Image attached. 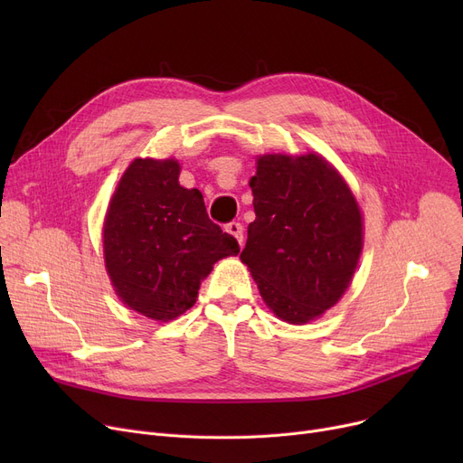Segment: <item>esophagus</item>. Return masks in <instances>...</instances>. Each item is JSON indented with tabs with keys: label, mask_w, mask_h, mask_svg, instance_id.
<instances>
[{
	"label": "esophagus",
	"mask_w": 463,
	"mask_h": 463,
	"mask_svg": "<svg viewBox=\"0 0 463 463\" xmlns=\"http://www.w3.org/2000/svg\"><path fill=\"white\" fill-rule=\"evenodd\" d=\"M227 231L240 241V246L244 244V227H241L240 222H231V223L227 225Z\"/></svg>",
	"instance_id": "34e87169"
}]
</instances>
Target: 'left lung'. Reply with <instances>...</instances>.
Listing matches in <instances>:
<instances>
[{"mask_svg":"<svg viewBox=\"0 0 463 463\" xmlns=\"http://www.w3.org/2000/svg\"><path fill=\"white\" fill-rule=\"evenodd\" d=\"M255 222L240 253L279 319L302 325L330 309L354 274L362 217L347 184L319 156H262L251 176Z\"/></svg>","mask_w":463,"mask_h":463,"instance_id":"obj_1","label":"left lung"}]
</instances>
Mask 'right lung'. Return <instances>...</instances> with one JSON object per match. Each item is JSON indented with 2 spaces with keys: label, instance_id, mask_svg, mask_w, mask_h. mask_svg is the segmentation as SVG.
<instances>
[{
  "label": "right lung",
  "instance_id": "add662e5",
  "mask_svg": "<svg viewBox=\"0 0 463 463\" xmlns=\"http://www.w3.org/2000/svg\"><path fill=\"white\" fill-rule=\"evenodd\" d=\"M175 159H135L105 219V264L121 302L168 321L197 302L213 262L238 255L232 234L206 213L203 193L178 182Z\"/></svg>",
  "mask_w": 463,
  "mask_h": 463
}]
</instances>
